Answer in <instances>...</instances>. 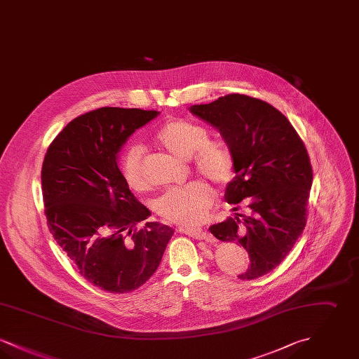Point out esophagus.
Listing matches in <instances>:
<instances>
[{
	"mask_svg": "<svg viewBox=\"0 0 359 359\" xmlns=\"http://www.w3.org/2000/svg\"><path fill=\"white\" fill-rule=\"evenodd\" d=\"M180 231L187 234L189 237H192V238L205 239L207 242L212 241V236L210 233L205 231V230H202V229H189V227H186V229H180Z\"/></svg>",
	"mask_w": 359,
	"mask_h": 359,
	"instance_id": "1",
	"label": "esophagus"
}]
</instances>
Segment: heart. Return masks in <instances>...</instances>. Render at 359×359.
<instances>
[{"mask_svg": "<svg viewBox=\"0 0 359 359\" xmlns=\"http://www.w3.org/2000/svg\"><path fill=\"white\" fill-rule=\"evenodd\" d=\"M157 141L172 154L189 160L194 157L196 172L215 186H226L231 182L236 160L230 148L210 141L205 128L187 121L165 122L157 133ZM121 172L126 183L136 189L148 188L144 168V149L132 147L121 160ZM212 205V194L203 182H192L183 187L172 188L156 201V211L164 219L182 226H195L203 222Z\"/></svg>", "mask_w": 359, "mask_h": 359, "instance_id": "b5f03b06", "label": "heart"}]
</instances>
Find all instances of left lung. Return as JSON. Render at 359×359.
Segmentation results:
<instances>
[{
  "label": "left lung",
  "instance_id": "8db88e82",
  "mask_svg": "<svg viewBox=\"0 0 359 359\" xmlns=\"http://www.w3.org/2000/svg\"><path fill=\"white\" fill-rule=\"evenodd\" d=\"M189 111L218 129L236 160V176L224 192L234 215L210 231L246 249L250 266L241 280L269 273L288 256L307 223L312 186L307 149L288 118L257 98L229 94L194 104ZM242 200L243 213L238 211Z\"/></svg>",
  "mask_w": 359,
  "mask_h": 359
}]
</instances>
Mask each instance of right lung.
<instances>
[{"label":"right lung","mask_w":359,"mask_h":359,"mask_svg":"<svg viewBox=\"0 0 359 359\" xmlns=\"http://www.w3.org/2000/svg\"><path fill=\"white\" fill-rule=\"evenodd\" d=\"M156 110L101 107L71 121L52 141L41 168L47 224L94 287L129 293L156 272L173 229L145 221L151 211L118 168L126 140Z\"/></svg>","instance_id":"obj_1"}]
</instances>
